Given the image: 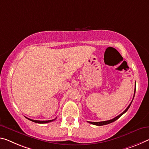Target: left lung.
Segmentation results:
<instances>
[{
	"mask_svg": "<svg viewBox=\"0 0 149 149\" xmlns=\"http://www.w3.org/2000/svg\"><path fill=\"white\" fill-rule=\"evenodd\" d=\"M134 94H135V89H134V93L133 99H134ZM133 100H132V101H133ZM132 101H131V103H130V104H129V105L128 106V107H127L126 109L122 113H121V114H120L119 115H118V116H117L116 117L113 118V119H111V120H108V121H101V122H91V121H87V122H89V123H91V124L95 125H98V126L105 125H107V124H109V123H113V122H114V121H116L117 119H119V118L120 117H121V115H123L125 113H126V112L127 111V110L129 109V108L130 107V106H131V103H132Z\"/></svg>",
	"mask_w": 149,
	"mask_h": 149,
	"instance_id": "8db88e82",
	"label": "left lung"
}]
</instances>
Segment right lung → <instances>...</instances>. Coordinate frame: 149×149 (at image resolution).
Returning <instances> with one entry per match:
<instances>
[{
  "mask_svg": "<svg viewBox=\"0 0 149 149\" xmlns=\"http://www.w3.org/2000/svg\"><path fill=\"white\" fill-rule=\"evenodd\" d=\"M27 118V117H26ZM28 119H29L30 121H31L32 122H34V123H49V122H52L55 119H52V120H49V121H37V120H33V119H28V118H27Z\"/></svg>",
  "mask_w": 149,
  "mask_h": 149,
  "instance_id": "right-lung-1",
  "label": "right lung"
}]
</instances>
